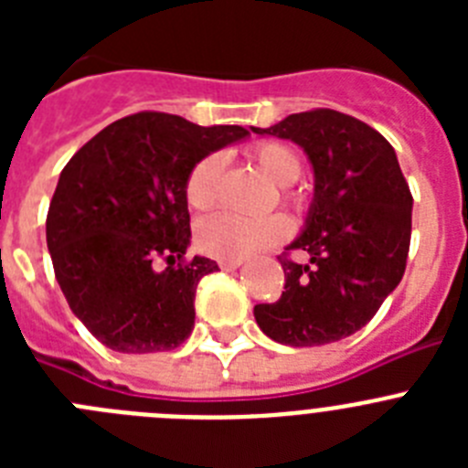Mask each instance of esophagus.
<instances>
[{
	"label": "esophagus",
	"instance_id": "34e87169",
	"mask_svg": "<svg viewBox=\"0 0 468 468\" xmlns=\"http://www.w3.org/2000/svg\"><path fill=\"white\" fill-rule=\"evenodd\" d=\"M241 264H243V260H220V270L234 271V270H239Z\"/></svg>",
	"mask_w": 468,
	"mask_h": 468
}]
</instances>
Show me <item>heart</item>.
Instances as JSON below:
<instances>
[{"mask_svg": "<svg viewBox=\"0 0 468 468\" xmlns=\"http://www.w3.org/2000/svg\"><path fill=\"white\" fill-rule=\"evenodd\" d=\"M250 156L260 166V171L270 177L279 187H288L300 177L302 161L292 147L276 140H264L253 144ZM222 173L225 159L220 154H206L192 166L185 180V198L194 210H208L220 198ZM285 204L300 208V194L283 189L281 192ZM291 237V222L283 215H267V218H241V215L218 213L206 218L197 227V246L201 253L218 260H246L260 253L264 248Z\"/></svg>", "mask_w": 468, "mask_h": 468, "instance_id": "1", "label": "heart"}]
</instances>
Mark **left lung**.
<instances>
[{"instance_id":"1","label":"left lung","mask_w":468,"mask_h":468,"mask_svg":"<svg viewBox=\"0 0 468 468\" xmlns=\"http://www.w3.org/2000/svg\"><path fill=\"white\" fill-rule=\"evenodd\" d=\"M253 131L300 144L316 177L307 227L279 255L283 292L255 304V321L288 346L349 337L378 314L408 262L412 194L394 147L366 122L328 107ZM291 250H304L310 262L297 265Z\"/></svg>"}]
</instances>
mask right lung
Masks as SVG:
<instances>
[{"instance_id":"add662e5","label":"right lung","mask_w":468,"mask_h":468,"mask_svg":"<svg viewBox=\"0 0 468 468\" xmlns=\"http://www.w3.org/2000/svg\"><path fill=\"white\" fill-rule=\"evenodd\" d=\"M243 135L138 112L68 161L48 206V253L69 309L105 346L154 354L192 335L197 285L218 264L187 258L185 180L201 156Z\"/></svg>"}]
</instances>
